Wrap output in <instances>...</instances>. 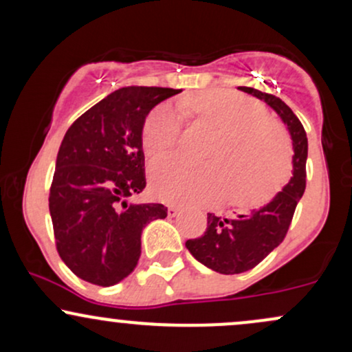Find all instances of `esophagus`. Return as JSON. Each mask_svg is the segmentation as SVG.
<instances>
[{"mask_svg": "<svg viewBox=\"0 0 352 352\" xmlns=\"http://www.w3.org/2000/svg\"><path fill=\"white\" fill-rule=\"evenodd\" d=\"M167 213H168V217H177V215H179V213H180V208H177V207H168Z\"/></svg>", "mask_w": 352, "mask_h": 352, "instance_id": "1", "label": "esophagus"}]
</instances>
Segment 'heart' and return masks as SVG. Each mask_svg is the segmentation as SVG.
<instances>
[{
    "mask_svg": "<svg viewBox=\"0 0 352 352\" xmlns=\"http://www.w3.org/2000/svg\"><path fill=\"white\" fill-rule=\"evenodd\" d=\"M179 109L217 131L208 152L212 164L192 165L162 157L151 167V187L168 204H212L227 192L230 204L254 207L281 187L289 170V142L276 120L256 100L232 91H205L182 99ZM180 114L170 104L148 114L142 129L147 155L157 157L179 144Z\"/></svg>",
    "mask_w": 352,
    "mask_h": 352,
    "instance_id": "obj_1",
    "label": "heart"
}]
</instances>
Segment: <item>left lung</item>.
I'll list each match as a JSON object with an SVG mask.
<instances>
[{"instance_id": "1", "label": "left lung", "mask_w": 352, "mask_h": 352, "mask_svg": "<svg viewBox=\"0 0 352 352\" xmlns=\"http://www.w3.org/2000/svg\"><path fill=\"white\" fill-rule=\"evenodd\" d=\"M243 92L265 100L288 125L293 140V175L281 192L265 207L236 217H218L208 213L207 232L185 246L201 265L221 274H238L252 270L265 260L285 240L294 210L306 188L308 137L294 112L280 98L253 87Z\"/></svg>"}]
</instances>
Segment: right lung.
<instances>
[{"mask_svg":"<svg viewBox=\"0 0 352 352\" xmlns=\"http://www.w3.org/2000/svg\"><path fill=\"white\" fill-rule=\"evenodd\" d=\"M182 89L131 86L109 94L67 129L50 190L60 260L80 280L112 286L135 270L145 225L162 204H129L145 188V117Z\"/></svg>","mask_w":352,"mask_h":352,"instance_id":"add662e5","label":"right lung"}]
</instances>
